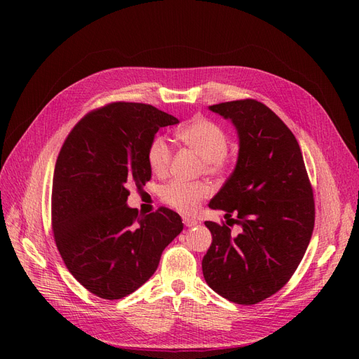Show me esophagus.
Returning a JSON list of instances; mask_svg holds the SVG:
<instances>
[{
	"mask_svg": "<svg viewBox=\"0 0 359 359\" xmlns=\"http://www.w3.org/2000/svg\"><path fill=\"white\" fill-rule=\"evenodd\" d=\"M183 222H184V225H186V227H195V225L198 224V221H196L195 218H191V217H186V215H183Z\"/></svg>",
	"mask_w": 359,
	"mask_h": 359,
	"instance_id": "34e87169",
	"label": "esophagus"
}]
</instances>
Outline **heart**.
<instances>
[{"instance_id": "1", "label": "heart", "mask_w": 359, "mask_h": 359, "mask_svg": "<svg viewBox=\"0 0 359 359\" xmlns=\"http://www.w3.org/2000/svg\"><path fill=\"white\" fill-rule=\"evenodd\" d=\"M175 137L179 142L194 149L202 157L205 172L208 175L221 176L229 168V134L217 122L196 116L180 125L175 130ZM172 156V148L163 137H154L149 141L147 148V163L154 175H167ZM211 192V186L206 182L173 180L163 187L161 199L183 214H194Z\"/></svg>"}]
</instances>
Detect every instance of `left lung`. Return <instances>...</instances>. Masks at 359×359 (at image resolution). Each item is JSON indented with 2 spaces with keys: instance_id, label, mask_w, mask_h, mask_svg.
Instances as JSON below:
<instances>
[{
  "instance_id": "obj_1",
  "label": "left lung",
  "mask_w": 359,
  "mask_h": 359,
  "mask_svg": "<svg viewBox=\"0 0 359 359\" xmlns=\"http://www.w3.org/2000/svg\"><path fill=\"white\" fill-rule=\"evenodd\" d=\"M210 109L233 121L240 149L234 172L210 202L227 224L205 222L212 243L202 272L217 294L252 306L284 287L303 259L314 229L313 187L294 134L268 106L244 99Z\"/></svg>"
}]
</instances>
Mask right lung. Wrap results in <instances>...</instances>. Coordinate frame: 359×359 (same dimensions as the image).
Here are the masks:
<instances>
[{
    "label": "right lung",
    "instance_id": "1",
    "mask_svg": "<svg viewBox=\"0 0 359 359\" xmlns=\"http://www.w3.org/2000/svg\"><path fill=\"white\" fill-rule=\"evenodd\" d=\"M179 121L145 103L113 102L88 111L65 138L52 182V231L68 271L91 294L119 299L151 278L183 230L177 212L129 208V186L151 179L147 148Z\"/></svg>",
    "mask_w": 359,
    "mask_h": 359
}]
</instances>
